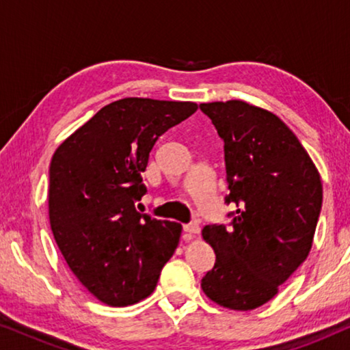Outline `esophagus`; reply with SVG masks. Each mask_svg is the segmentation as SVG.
<instances>
[{
	"label": "esophagus",
	"instance_id": "34e87169",
	"mask_svg": "<svg viewBox=\"0 0 350 350\" xmlns=\"http://www.w3.org/2000/svg\"><path fill=\"white\" fill-rule=\"evenodd\" d=\"M183 231L186 234H189V236H196V234L200 232V228H199L198 223H189V224H185Z\"/></svg>",
	"mask_w": 350,
	"mask_h": 350
}]
</instances>
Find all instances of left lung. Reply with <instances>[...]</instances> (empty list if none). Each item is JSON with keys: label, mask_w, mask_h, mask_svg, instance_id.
Segmentation results:
<instances>
[{"label": "left lung", "mask_w": 350, "mask_h": 350, "mask_svg": "<svg viewBox=\"0 0 350 350\" xmlns=\"http://www.w3.org/2000/svg\"><path fill=\"white\" fill-rule=\"evenodd\" d=\"M224 142L229 226L208 224L217 260L200 286L213 303L252 310L274 298L308 258L322 181L308 151L275 114L242 100L200 103Z\"/></svg>", "instance_id": "8db88e82"}]
</instances>
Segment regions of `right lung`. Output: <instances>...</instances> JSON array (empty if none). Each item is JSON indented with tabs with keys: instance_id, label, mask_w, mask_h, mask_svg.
Instances as JSON below:
<instances>
[{
	"instance_id": "add662e5",
	"label": "right lung",
	"mask_w": 350,
	"mask_h": 350,
	"mask_svg": "<svg viewBox=\"0 0 350 350\" xmlns=\"http://www.w3.org/2000/svg\"><path fill=\"white\" fill-rule=\"evenodd\" d=\"M193 102L122 98L103 107L57 148L49 219L66 265L95 298L129 306L154 291L181 224L137 212L142 172L162 133L196 113Z\"/></svg>"
}]
</instances>
